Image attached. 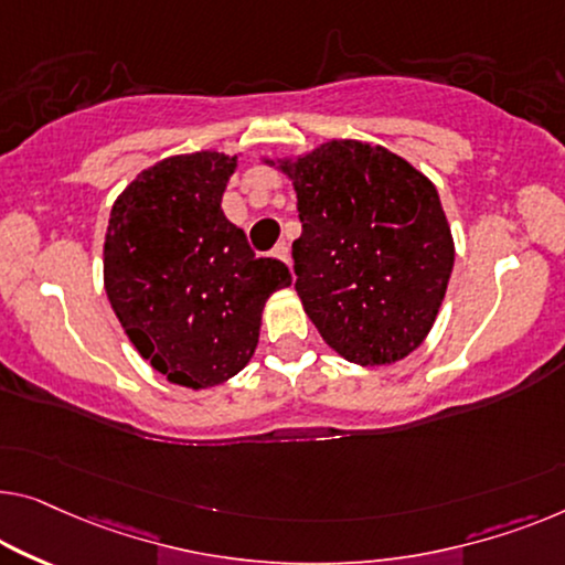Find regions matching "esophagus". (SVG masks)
Wrapping results in <instances>:
<instances>
[{
	"label": "esophagus",
	"mask_w": 565,
	"mask_h": 565,
	"mask_svg": "<svg viewBox=\"0 0 565 565\" xmlns=\"http://www.w3.org/2000/svg\"><path fill=\"white\" fill-rule=\"evenodd\" d=\"M274 256L279 258V260H284L286 266H291V250H289V246H286V243H279V246L274 248Z\"/></svg>",
	"instance_id": "1"
}]
</instances>
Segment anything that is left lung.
<instances>
[{"mask_svg":"<svg viewBox=\"0 0 565 565\" xmlns=\"http://www.w3.org/2000/svg\"><path fill=\"white\" fill-rule=\"evenodd\" d=\"M264 164L297 192V294L322 340L348 363L373 367L418 350L454 268L436 184L395 151L360 139H330Z\"/></svg>","mask_w":565,"mask_h":565,"instance_id":"1","label":"left lung"}]
</instances>
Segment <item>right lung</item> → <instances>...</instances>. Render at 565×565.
<instances>
[{"label": "right lung", "instance_id": "right-lung-1", "mask_svg": "<svg viewBox=\"0 0 565 565\" xmlns=\"http://www.w3.org/2000/svg\"><path fill=\"white\" fill-rule=\"evenodd\" d=\"M241 154L192 151L141 170L116 198L104 286L147 363L182 388H213L254 358L281 260L256 258L221 202Z\"/></svg>", "mask_w": 565, "mask_h": 565}]
</instances>
